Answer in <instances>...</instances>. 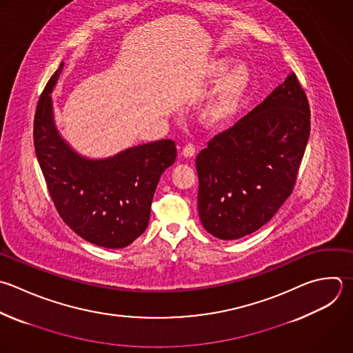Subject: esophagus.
Masks as SVG:
<instances>
[{"instance_id":"obj_1","label":"esophagus","mask_w":353,"mask_h":353,"mask_svg":"<svg viewBox=\"0 0 353 353\" xmlns=\"http://www.w3.org/2000/svg\"><path fill=\"white\" fill-rule=\"evenodd\" d=\"M182 154H183L186 159L194 157V154H196V146H194V145H192V143L186 145V146L183 148V150H182Z\"/></svg>"}]
</instances>
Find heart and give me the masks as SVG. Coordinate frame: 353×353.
<instances>
[{
    "mask_svg": "<svg viewBox=\"0 0 353 353\" xmlns=\"http://www.w3.org/2000/svg\"><path fill=\"white\" fill-rule=\"evenodd\" d=\"M226 58L212 59L205 63L203 74L205 80H216L210 99L203 110V116L210 123H219L232 117L245 99L251 87V72L245 65L231 66Z\"/></svg>",
    "mask_w": 353,
    "mask_h": 353,
    "instance_id": "obj_1",
    "label": "heart"
}]
</instances>
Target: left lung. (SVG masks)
Here are the masks:
<instances>
[{"instance_id":"left-lung-1","label":"left lung","mask_w":353,"mask_h":353,"mask_svg":"<svg viewBox=\"0 0 353 353\" xmlns=\"http://www.w3.org/2000/svg\"><path fill=\"white\" fill-rule=\"evenodd\" d=\"M309 132V102L291 73L199 153L197 208L204 229L234 240L270 221L292 193Z\"/></svg>"}]
</instances>
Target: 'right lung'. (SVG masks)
Wrapping results in <instances>:
<instances>
[{"label":"right lung","mask_w":353,"mask_h":353,"mask_svg":"<svg viewBox=\"0 0 353 353\" xmlns=\"http://www.w3.org/2000/svg\"><path fill=\"white\" fill-rule=\"evenodd\" d=\"M63 69L47 83L34 114V148L61 218L84 240L123 248L148 228L161 174L176 159L175 142L163 139L127 149L105 160L79 156L54 123L51 92Z\"/></svg>","instance_id":"right-lung-1"}]
</instances>
